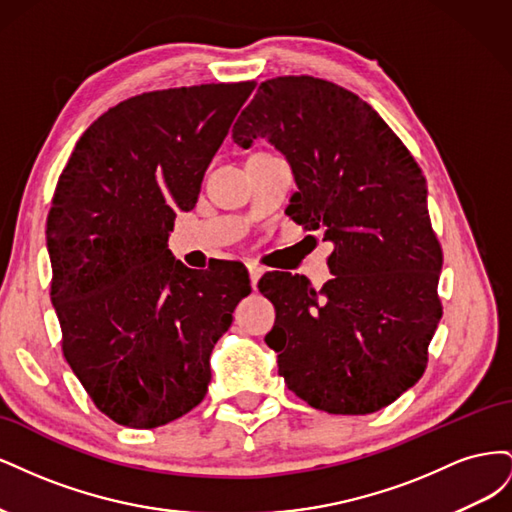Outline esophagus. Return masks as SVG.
<instances>
[{
	"instance_id": "esophagus-1",
	"label": "esophagus",
	"mask_w": 512,
	"mask_h": 512,
	"mask_svg": "<svg viewBox=\"0 0 512 512\" xmlns=\"http://www.w3.org/2000/svg\"><path fill=\"white\" fill-rule=\"evenodd\" d=\"M247 271H250V282H252V288L256 290L258 280L262 277V273H265V269L258 267V265H247Z\"/></svg>"
}]
</instances>
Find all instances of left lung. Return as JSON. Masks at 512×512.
Instances as JSON below:
<instances>
[{"mask_svg":"<svg viewBox=\"0 0 512 512\" xmlns=\"http://www.w3.org/2000/svg\"><path fill=\"white\" fill-rule=\"evenodd\" d=\"M243 149L267 138L297 192L288 215L333 243V280L314 290L267 273L275 305L265 342L288 389L329 414H371L421 380L442 318V250L427 181L406 145L352 91L314 76L260 83L232 128Z\"/></svg>","mask_w":512,"mask_h":512,"instance_id":"left-lung-1","label":"left lung"}]
</instances>
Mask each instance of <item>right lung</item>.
Masks as SVG:
<instances>
[{"label":"right lung","mask_w":512,"mask_h":512,"mask_svg":"<svg viewBox=\"0 0 512 512\" xmlns=\"http://www.w3.org/2000/svg\"><path fill=\"white\" fill-rule=\"evenodd\" d=\"M256 83L149 91L83 132L46 220L64 356L100 412L153 429L207 395L211 352L250 294L239 262L188 269L168 250Z\"/></svg>","instance_id":"obj_1"}]
</instances>
